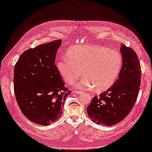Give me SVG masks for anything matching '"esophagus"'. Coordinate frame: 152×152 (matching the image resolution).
<instances>
[{
    "mask_svg": "<svg viewBox=\"0 0 152 152\" xmlns=\"http://www.w3.org/2000/svg\"><path fill=\"white\" fill-rule=\"evenodd\" d=\"M75 94H78V95H80V94H82V91H75Z\"/></svg>",
    "mask_w": 152,
    "mask_h": 152,
    "instance_id": "1",
    "label": "esophagus"
}]
</instances>
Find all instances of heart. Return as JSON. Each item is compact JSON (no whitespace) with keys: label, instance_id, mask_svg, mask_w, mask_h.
<instances>
[{"label":"heart","instance_id":"obj_1","mask_svg":"<svg viewBox=\"0 0 152 152\" xmlns=\"http://www.w3.org/2000/svg\"><path fill=\"white\" fill-rule=\"evenodd\" d=\"M123 63L121 53L99 45H77L71 47L57 64L61 76L72 84L82 74L78 88L94 87L96 91L108 89L118 77Z\"/></svg>","mask_w":152,"mask_h":152}]
</instances>
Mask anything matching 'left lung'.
Segmentation results:
<instances>
[{"label":"left lung","instance_id":"left-lung-1","mask_svg":"<svg viewBox=\"0 0 152 152\" xmlns=\"http://www.w3.org/2000/svg\"><path fill=\"white\" fill-rule=\"evenodd\" d=\"M120 50L123 63L118 79L99 97L93 98L86 108L90 118L97 124L112 126L123 120L139 94L141 70L138 56L123 44Z\"/></svg>","mask_w":152,"mask_h":152}]
</instances>
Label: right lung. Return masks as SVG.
Listing matches in <instances>:
<instances>
[{"label":"right lung","instance_id":"1","mask_svg":"<svg viewBox=\"0 0 152 152\" xmlns=\"http://www.w3.org/2000/svg\"><path fill=\"white\" fill-rule=\"evenodd\" d=\"M61 40L24 52L14 69V90L22 113L35 124L48 126L60 118L67 95L55 64Z\"/></svg>","mask_w":152,"mask_h":152}]
</instances>
